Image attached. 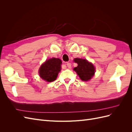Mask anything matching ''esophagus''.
Here are the masks:
<instances>
[{"label": "esophagus", "mask_w": 132, "mask_h": 132, "mask_svg": "<svg viewBox=\"0 0 132 132\" xmlns=\"http://www.w3.org/2000/svg\"><path fill=\"white\" fill-rule=\"evenodd\" d=\"M67 67L69 68H71V63H69V62H68V63H67Z\"/></svg>", "instance_id": "obj_1"}]
</instances>
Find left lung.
Segmentation results:
<instances>
[{
	"instance_id": "left-lung-1",
	"label": "left lung",
	"mask_w": 132,
	"mask_h": 132,
	"mask_svg": "<svg viewBox=\"0 0 132 132\" xmlns=\"http://www.w3.org/2000/svg\"><path fill=\"white\" fill-rule=\"evenodd\" d=\"M75 63L78 64V66L74 68L78 75L83 81H88L93 77L95 69L93 64L89 63L86 59L75 58Z\"/></svg>"
}]
</instances>
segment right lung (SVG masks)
<instances>
[{
  "instance_id": "add662e5",
  "label": "right lung",
  "mask_w": 132,
  "mask_h": 132,
  "mask_svg": "<svg viewBox=\"0 0 132 132\" xmlns=\"http://www.w3.org/2000/svg\"><path fill=\"white\" fill-rule=\"evenodd\" d=\"M61 60L53 58L46 61L39 70L40 77L47 82H52L57 79L58 73L61 70Z\"/></svg>"
}]
</instances>
